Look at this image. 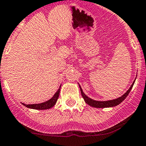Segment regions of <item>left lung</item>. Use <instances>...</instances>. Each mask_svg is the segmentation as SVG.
I'll use <instances>...</instances> for the list:
<instances>
[{"label":"left lung","instance_id":"8db88e82","mask_svg":"<svg viewBox=\"0 0 146 146\" xmlns=\"http://www.w3.org/2000/svg\"><path fill=\"white\" fill-rule=\"evenodd\" d=\"M134 82H135V80L133 82L132 84L131 85L130 88H129V90L126 91V93H124L121 97L117 98H116V99L110 100V101H95V100L92 99V98H89L88 96H87L84 93L82 87H81V86L79 85V84H78V85H79V87H80L81 93H82V97H83L84 100V101H85L87 104L92 106V107H96V108H106V107H113V106H117V105L120 104L121 102H123L124 100L126 99V98L127 97L129 93L130 92V91H131V88L133 87Z\"/></svg>","mask_w":146,"mask_h":146}]
</instances>
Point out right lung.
Listing matches in <instances>:
<instances>
[{
	"label": "right lung",
	"mask_w": 146,
	"mask_h": 146,
	"mask_svg": "<svg viewBox=\"0 0 146 146\" xmlns=\"http://www.w3.org/2000/svg\"><path fill=\"white\" fill-rule=\"evenodd\" d=\"M60 88L61 85L59 87V88L58 89V90L56 91L55 94L54 95V96L49 99L48 101H46L43 103L40 104H26L22 103V104L23 106H25L26 107H28L29 109H33V110H48V109L52 108L54 105L56 104V101H57L58 98L59 96V92H60Z\"/></svg>",
	"instance_id": "obj_1"
}]
</instances>
